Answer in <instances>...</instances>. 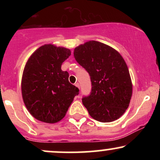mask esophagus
Here are the masks:
<instances>
[{
    "label": "esophagus",
    "mask_w": 160,
    "mask_h": 160,
    "mask_svg": "<svg viewBox=\"0 0 160 160\" xmlns=\"http://www.w3.org/2000/svg\"><path fill=\"white\" fill-rule=\"evenodd\" d=\"M75 86H77L78 89H80V84H79L78 82H76V83H75Z\"/></svg>",
    "instance_id": "1"
}]
</instances>
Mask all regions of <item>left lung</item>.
Returning a JSON list of instances; mask_svg holds the SVG:
<instances>
[{
    "label": "left lung",
    "instance_id": "1",
    "mask_svg": "<svg viewBox=\"0 0 160 160\" xmlns=\"http://www.w3.org/2000/svg\"><path fill=\"white\" fill-rule=\"evenodd\" d=\"M74 56L90 76L91 92L82 98L89 115L102 122L120 118L132 94L129 71L121 55L109 46L91 40L76 47Z\"/></svg>",
    "mask_w": 160,
    "mask_h": 160
}]
</instances>
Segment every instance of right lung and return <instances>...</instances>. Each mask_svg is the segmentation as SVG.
<instances>
[{
  "instance_id": "obj_1",
  "label": "right lung",
  "mask_w": 160,
  "mask_h": 160,
  "mask_svg": "<svg viewBox=\"0 0 160 160\" xmlns=\"http://www.w3.org/2000/svg\"><path fill=\"white\" fill-rule=\"evenodd\" d=\"M71 56L64 47L46 44L28 60L22 79V94L28 111L34 118L55 123L64 118L79 89L70 83L62 63Z\"/></svg>"
}]
</instances>
